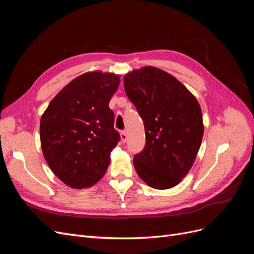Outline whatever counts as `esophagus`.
Returning a JSON list of instances; mask_svg holds the SVG:
<instances>
[{"label": "esophagus", "mask_w": 254, "mask_h": 254, "mask_svg": "<svg viewBox=\"0 0 254 254\" xmlns=\"http://www.w3.org/2000/svg\"><path fill=\"white\" fill-rule=\"evenodd\" d=\"M121 140L123 143H126L127 141V133L125 131H122L121 132Z\"/></svg>", "instance_id": "34e87169"}]
</instances>
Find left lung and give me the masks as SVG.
<instances>
[{"instance_id": "obj_1", "label": "left lung", "mask_w": 254, "mask_h": 254, "mask_svg": "<svg viewBox=\"0 0 254 254\" xmlns=\"http://www.w3.org/2000/svg\"><path fill=\"white\" fill-rule=\"evenodd\" d=\"M124 88L144 121L145 147L133 158L137 175L152 189L176 187L200 148V105L173 75L153 66L127 73Z\"/></svg>"}]
</instances>
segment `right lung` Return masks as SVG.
I'll list each match as a JSON object with an SVG mask.
<instances>
[{"instance_id": "right-lung-1", "label": "right lung", "mask_w": 254, "mask_h": 254, "mask_svg": "<svg viewBox=\"0 0 254 254\" xmlns=\"http://www.w3.org/2000/svg\"><path fill=\"white\" fill-rule=\"evenodd\" d=\"M120 75L87 72L52 99L40 121V141L52 172L67 187L84 189L102 179L120 141L109 102Z\"/></svg>"}]
</instances>
